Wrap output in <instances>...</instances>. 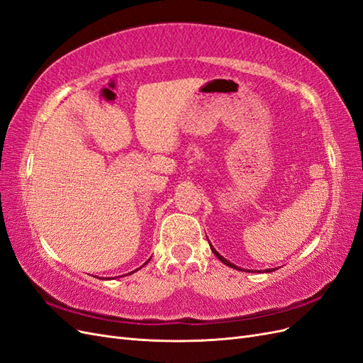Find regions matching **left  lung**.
<instances>
[{"label": "left lung", "instance_id": "obj_1", "mask_svg": "<svg viewBox=\"0 0 363 363\" xmlns=\"http://www.w3.org/2000/svg\"><path fill=\"white\" fill-rule=\"evenodd\" d=\"M208 244H211V242H208ZM211 250H212V252H213V255H215V256H216V257H218L219 260H221V262L224 263V265H227V267H230V268H235V269H239V271H245V269H242V268H238L236 265H233V263H230V262H228L227 259H224V257H223L221 255H219V252H218V251H216V250H215V248H213L212 245H211ZM272 271H274V268H272V269H265V272H272Z\"/></svg>", "mask_w": 363, "mask_h": 363}]
</instances>
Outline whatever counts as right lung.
Returning <instances> with one entry per match:
<instances>
[{
    "label": "right lung",
    "mask_w": 363,
    "mask_h": 363,
    "mask_svg": "<svg viewBox=\"0 0 363 363\" xmlns=\"http://www.w3.org/2000/svg\"><path fill=\"white\" fill-rule=\"evenodd\" d=\"M145 263H148V262H145ZM142 267H144V265H142Z\"/></svg>",
    "instance_id": "right-lung-1"
}]
</instances>
